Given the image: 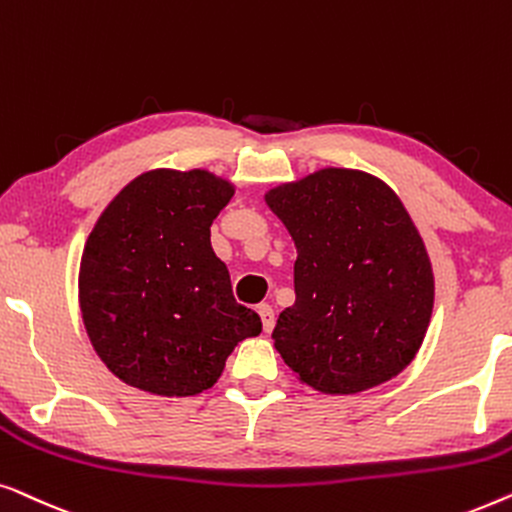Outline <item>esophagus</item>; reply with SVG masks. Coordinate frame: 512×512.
<instances>
[{"label": "esophagus", "instance_id": "1", "mask_svg": "<svg viewBox=\"0 0 512 512\" xmlns=\"http://www.w3.org/2000/svg\"><path fill=\"white\" fill-rule=\"evenodd\" d=\"M257 313H259V318H262L264 331L269 334L273 325H276V315H273V308L269 304H262V306H257Z\"/></svg>", "mask_w": 512, "mask_h": 512}]
</instances>
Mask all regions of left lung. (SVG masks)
<instances>
[{
  "label": "left lung",
  "mask_w": 512,
  "mask_h": 512,
  "mask_svg": "<svg viewBox=\"0 0 512 512\" xmlns=\"http://www.w3.org/2000/svg\"><path fill=\"white\" fill-rule=\"evenodd\" d=\"M266 204L297 246V299L271 338L301 383L357 394L406 369L427 334L434 273L392 187L329 167L273 187Z\"/></svg>",
  "instance_id": "1"
}]
</instances>
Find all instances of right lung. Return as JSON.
Returning <instances> with one entry per match:
<instances>
[{
    "mask_svg": "<svg viewBox=\"0 0 512 512\" xmlns=\"http://www.w3.org/2000/svg\"><path fill=\"white\" fill-rule=\"evenodd\" d=\"M234 185L204 169H155L122 187L85 243L78 297L92 348L122 383L194 397L262 331L232 294L211 225Z\"/></svg>",
    "mask_w": 512,
    "mask_h": 512,
    "instance_id": "1",
    "label": "right lung"
}]
</instances>
